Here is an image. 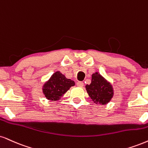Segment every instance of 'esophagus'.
Segmentation results:
<instances>
[{
    "label": "esophagus",
    "mask_w": 148,
    "mask_h": 148,
    "mask_svg": "<svg viewBox=\"0 0 148 148\" xmlns=\"http://www.w3.org/2000/svg\"><path fill=\"white\" fill-rule=\"evenodd\" d=\"M83 85H84V83L81 81H79L76 83V85H77L78 87H81V88H82V87L83 86Z\"/></svg>",
    "instance_id": "obj_1"
}]
</instances>
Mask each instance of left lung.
I'll list each match as a JSON object with an SVG mask.
<instances>
[{
	"instance_id": "1",
	"label": "left lung",
	"mask_w": 148,
	"mask_h": 148,
	"mask_svg": "<svg viewBox=\"0 0 148 148\" xmlns=\"http://www.w3.org/2000/svg\"><path fill=\"white\" fill-rule=\"evenodd\" d=\"M85 88L89 97L97 104H108L114 96L112 85L99 72L92 74L91 83L86 85Z\"/></svg>"
}]
</instances>
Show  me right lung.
<instances>
[{
    "instance_id": "1",
    "label": "right lung",
    "mask_w": 148,
    "mask_h": 148,
    "mask_svg": "<svg viewBox=\"0 0 148 148\" xmlns=\"http://www.w3.org/2000/svg\"><path fill=\"white\" fill-rule=\"evenodd\" d=\"M74 85H75L74 81L67 79L64 74L57 71L44 83L42 93L47 100L56 101L60 100L63 94Z\"/></svg>"
}]
</instances>
